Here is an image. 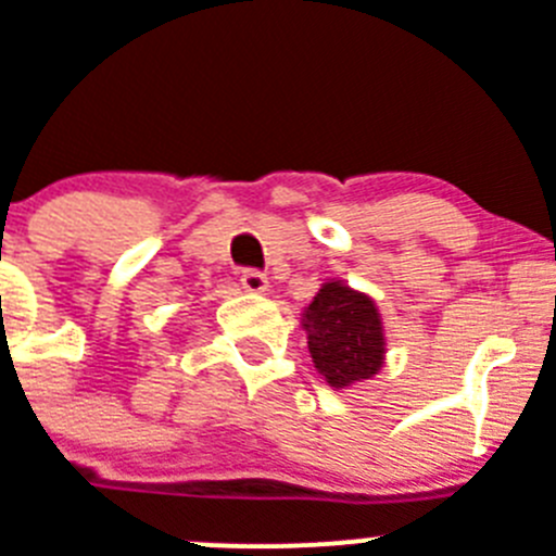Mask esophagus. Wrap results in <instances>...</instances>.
<instances>
[{"label":"esophagus","mask_w":556,"mask_h":556,"mask_svg":"<svg viewBox=\"0 0 556 556\" xmlns=\"http://www.w3.org/2000/svg\"><path fill=\"white\" fill-rule=\"evenodd\" d=\"M241 285H244L247 293H266L268 290V277L257 268H244L241 271Z\"/></svg>","instance_id":"34e87169"}]
</instances>
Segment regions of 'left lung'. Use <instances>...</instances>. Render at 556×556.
<instances>
[{"label": "left lung", "instance_id": "8db88e82", "mask_svg": "<svg viewBox=\"0 0 556 556\" xmlns=\"http://www.w3.org/2000/svg\"><path fill=\"white\" fill-rule=\"evenodd\" d=\"M301 326L315 369L337 391L371 380L386 364V333L375 301L348 288L342 279H331L317 290Z\"/></svg>", "mask_w": 556, "mask_h": 556}]
</instances>
